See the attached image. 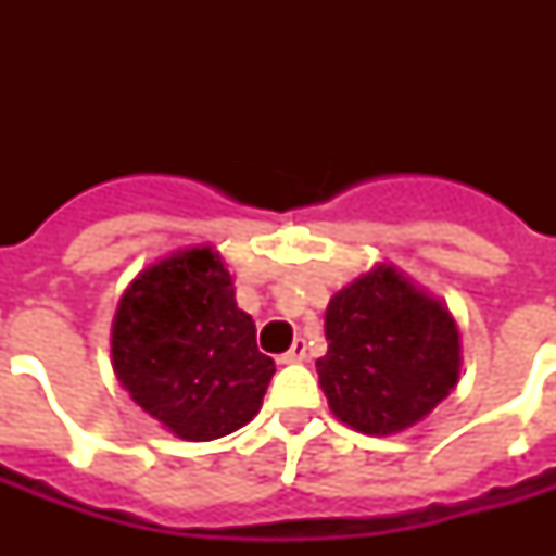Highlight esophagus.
<instances>
[{"label": "esophagus", "instance_id": "34e87169", "mask_svg": "<svg viewBox=\"0 0 556 556\" xmlns=\"http://www.w3.org/2000/svg\"><path fill=\"white\" fill-rule=\"evenodd\" d=\"M300 361H305V340L294 338L286 355H279V364H300Z\"/></svg>", "mask_w": 556, "mask_h": 556}]
</instances>
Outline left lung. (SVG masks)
<instances>
[{"instance_id": "left-lung-1", "label": "left lung", "mask_w": 556, "mask_h": 556, "mask_svg": "<svg viewBox=\"0 0 556 556\" xmlns=\"http://www.w3.org/2000/svg\"><path fill=\"white\" fill-rule=\"evenodd\" d=\"M317 361L331 413L366 435L430 415L458 380V329L441 303L378 265L331 296Z\"/></svg>"}]
</instances>
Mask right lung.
Returning a JSON list of instances; mask_svg holds the SVG:
<instances>
[{"label": "right lung", "instance_id": "1", "mask_svg": "<svg viewBox=\"0 0 556 556\" xmlns=\"http://www.w3.org/2000/svg\"><path fill=\"white\" fill-rule=\"evenodd\" d=\"M112 361L135 404L187 441L244 427L277 371L213 248L173 253L138 274L117 305Z\"/></svg>", "mask_w": 556, "mask_h": 556}]
</instances>
